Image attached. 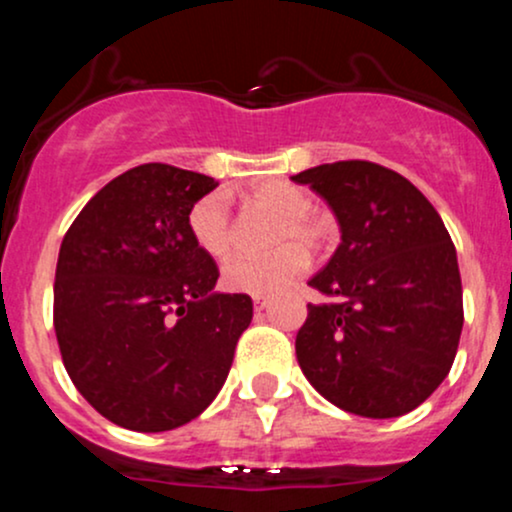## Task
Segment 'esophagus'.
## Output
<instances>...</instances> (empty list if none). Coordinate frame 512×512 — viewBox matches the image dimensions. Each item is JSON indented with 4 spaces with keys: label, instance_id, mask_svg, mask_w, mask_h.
Segmentation results:
<instances>
[{
    "label": "esophagus",
    "instance_id": "obj_1",
    "mask_svg": "<svg viewBox=\"0 0 512 512\" xmlns=\"http://www.w3.org/2000/svg\"><path fill=\"white\" fill-rule=\"evenodd\" d=\"M252 305H255V310H264L269 305V298L267 296H255V298H252Z\"/></svg>",
    "mask_w": 512,
    "mask_h": 512
}]
</instances>
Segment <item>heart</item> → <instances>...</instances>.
I'll return each instance as SVG.
<instances>
[{
    "label": "heart",
    "instance_id": "obj_1",
    "mask_svg": "<svg viewBox=\"0 0 512 512\" xmlns=\"http://www.w3.org/2000/svg\"><path fill=\"white\" fill-rule=\"evenodd\" d=\"M245 199L252 207L279 216V223L274 228V243L298 239L304 245L317 248L327 238V221L310 211L313 207L310 192L289 180L269 178L255 182L245 192ZM187 228L204 255L214 257V260L226 257L233 245V223L226 195L209 192L197 199L187 214ZM297 244L281 245L269 255L233 257L223 267V286L228 291L248 293V296H274V293L289 289L308 269L310 262L308 252Z\"/></svg>",
    "mask_w": 512,
    "mask_h": 512
}]
</instances>
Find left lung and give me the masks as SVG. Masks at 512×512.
<instances>
[{"mask_svg": "<svg viewBox=\"0 0 512 512\" xmlns=\"http://www.w3.org/2000/svg\"><path fill=\"white\" fill-rule=\"evenodd\" d=\"M291 180L325 199L342 231L308 281L330 303H308L296 337L303 375L351 414H407L443 383L460 344L462 281L448 228L407 178L378 163H322Z\"/></svg>", "mask_w": 512, "mask_h": 512, "instance_id": "obj_1", "label": "left lung"}]
</instances>
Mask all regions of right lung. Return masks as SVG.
<instances>
[{
  "label": "right lung",
  "instance_id": "right-lung-1",
  "mask_svg": "<svg viewBox=\"0 0 512 512\" xmlns=\"http://www.w3.org/2000/svg\"><path fill=\"white\" fill-rule=\"evenodd\" d=\"M209 175L144 163L110 180L62 240L55 334L98 414L139 433L197 419L226 383L252 320L245 293H216L219 267L187 228Z\"/></svg>",
  "mask_w": 512,
  "mask_h": 512
}]
</instances>
